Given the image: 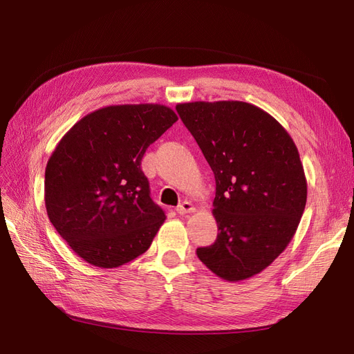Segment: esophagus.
Wrapping results in <instances>:
<instances>
[{
    "instance_id": "34e87169",
    "label": "esophagus",
    "mask_w": 354,
    "mask_h": 354,
    "mask_svg": "<svg viewBox=\"0 0 354 354\" xmlns=\"http://www.w3.org/2000/svg\"><path fill=\"white\" fill-rule=\"evenodd\" d=\"M195 207H194V203L192 202H189V201H185V202H181L180 205L177 207V212L180 214V216H185V214H189V212H195Z\"/></svg>"
}]
</instances>
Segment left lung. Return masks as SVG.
Segmentation results:
<instances>
[{"mask_svg":"<svg viewBox=\"0 0 354 354\" xmlns=\"http://www.w3.org/2000/svg\"><path fill=\"white\" fill-rule=\"evenodd\" d=\"M176 109L216 177L218 234L198 259L227 282L270 266L294 238L307 201L298 149L285 128L238 100L180 103Z\"/></svg>","mask_w":354,"mask_h":354,"instance_id":"obj_1","label":"left lung"}]
</instances>
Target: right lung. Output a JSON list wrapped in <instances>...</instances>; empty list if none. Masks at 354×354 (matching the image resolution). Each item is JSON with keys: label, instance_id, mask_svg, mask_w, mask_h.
Masks as SVG:
<instances>
[{"label": "right lung", "instance_id": "add662e5", "mask_svg": "<svg viewBox=\"0 0 354 354\" xmlns=\"http://www.w3.org/2000/svg\"><path fill=\"white\" fill-rule=\"evenodd\" d=\"M177 120L164 104H113L62 137L46 168V208L82 260L113 269L149 250L165 214L151 198L142 158Z\"/></svg>", "mask_w": 354, "mask_h": 354}]
</instances>
